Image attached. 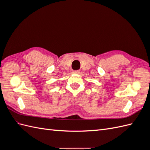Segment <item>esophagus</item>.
<instances>
[{
    "mask_svg": "<svg viewBox=\"0 0 150 150\" xmlns=\"http://www.w3.org/2000/svg\"><path fill=\"white\" fill-rule=\"evenodd\" d=\"M73 72L74 74H79V72H80V71L79 70H77V71H73Z\"/></svg>",
    "mask_w": 150,
    "mask_h": 150,
    "instance_id": "34e87169",
    "label": "esophagus"
}]
</instances>
